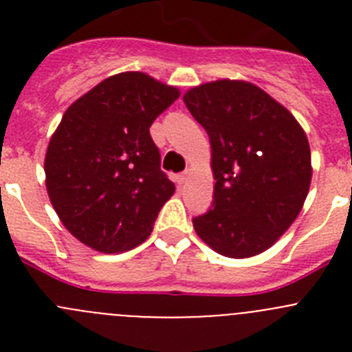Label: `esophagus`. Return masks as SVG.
I'll return each instance as SVG.
<instances>
[{
	"mask_svg": "<svg viewBox=\"0 0 352 352\" xmlns=\"http://www.w3.org/2000/svg\"><path fill=\"white\" fill-rule=\"evenodd\" d=\"M176 182H178V185H183V183L186 182V174H178V176H176Z\"/></svg>",
	"mask_w": 352,
	"mask_h": 352,
	"instance_id": "esophagus-1",
	"label": "esophagus"
}]
</instances>
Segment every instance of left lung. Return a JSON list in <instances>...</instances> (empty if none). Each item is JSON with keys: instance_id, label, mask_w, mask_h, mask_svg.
Here are the masks:
<instances>
[{"instance_id": "1", "label": "left lung", "mask_w": 352, "mask_h": 352, "mask_svg": "<svg viewBox=\"0 0 352 352\" xmlns=\"http://www.w3.org/2000/svg\"><path fill=\"white\" fill-rule=\"evenodd\" d=\"M211 144L213 208L195 217L204 243L232 259L268 250L303 208L310 146L296 118L256 84L220 79L183 95Z\"/></svg>"}]
</instances>
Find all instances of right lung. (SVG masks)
Here are the masks:
<instances>
[{"mask_svg":"<svg viewBox=\"0 0 352 352\" xmlns=\"http://www.w3.org/2000/svg\"><path fill=\"white\" fill-rule=\"evenodd\" d=\"M178 96L148 74L123 72L65 111L43 169L52 208L80 243L114 254L151 234L176 186L160 169L149 126Z\"/></svg>","mask_w":352,"mask_h":352,"instance_id":"add662e5","label":"right lung"}]
</instances>
